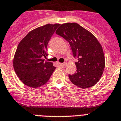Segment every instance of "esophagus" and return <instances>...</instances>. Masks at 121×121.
<instances>
[{
    "label": "esophagus",
    "instance_id": "obj_1",
    "mask_svg": "<svg viewBox=\"0 0 121 121\" xmlns=\"http://www.w3.org/2000/svg\"><path fill=\"white\" fill-rule=\"evenodd\" d=\"M60 65L61 66H66L67 65V63H60Z\"/></svg>",
    "mask_w": 121,
    "mask_h": 121
}]
</instances>
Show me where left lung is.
I'll list each match as a JSON object with an SVG mask.
<instances>
[{
  "label": "left lung",
  "instance_id": "8db88e82",
  "mask_svg": "<svg viewBox=\"0 0 121 121\" xmlns=\"http://www.w3.org/2000/svg\"><path fill=\"white\" fill-rule=\"evenodd\" d=\"M55 33L69 43L74 57L77 72L69 75L70 81L82 89L93 86L101 79L105 67L102 46L90 32L77 23L61 25Z\"/></svg>",
  "mask_w": 121,
  "mask_h": 121
}]
</instances>
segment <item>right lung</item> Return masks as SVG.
<instances>
[{"label": "right lung", "instance_id": "right-lung-1", "mask_svg": "<svg viewBox=\"0 0 121 121\" xmlns=\"http://www.w3.org/2000/svg\"><path fill=\"white\" fill-rule=\"evenodd\" d=\"M60 24H46L33 29L18 44L13 58V67L20 81L27 86L37 88L48 81L55 70L53 63L44 61L47 46Z\"/></svg>", "mask_w": 121, "mask_h": 121}]
</instances>
